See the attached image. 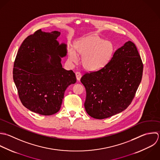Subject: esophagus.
<instances>
[{
  "label": "esophagus",
  "instance_id": "esophagus-1",
  "mask_svg": "<svg viewBox=\"0 0 160 160\" xmlns=\"http://www.w3.org/2000/svg\"><path fill=\"white\" fill-rule=\"evenodd\" d=\"M75 75H76V78H77V80H80L82 77V73L79 72H77L75 73Z\"/></svg>",
  "mask_w": 160,
  "mask_h": 160
}]
</instances>
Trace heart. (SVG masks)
<instances>
[{
    "label": "heart",
    "instance_id": "b5f03b06",
    "mask_svg": "<svg viewBox=\"0 0 160 160\" xmlns=\"http://www.w3.org/2000/svg\"><path fill=\"white\" fill-rule=\"evenodd\" d=\"M77 53L82 56V64L88 70H97L105 67L111 60L115 51L113 43L105 41L100 37L92 35L77 41L74 45ZM74 49L68 50V57L72 62L77 58Z\"/></svg>",
    "mask_w": 160,
    "mask_h": 160
}]
</instances>
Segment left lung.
<instances>
[{
  "label": "left lung",
  "instance_id": "obj_1",
  "mask_svg": "<svg viewBox=\"0 0 160 160\" xmlns=\"http://www.w3.org/2000/svg\"><path fill=\"white\" fill-rule=\"evenodd\" d=\"M143 69L137 47L128 41L115 51L105 67L86 73L80 81L87 92V113L94 118L104 119L125 110L135 96Z\"/></svg>",
  "mask_w": 160,
  "mask_h": 160
}]
</instances>
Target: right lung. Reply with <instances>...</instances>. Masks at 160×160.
<instances>
[{
    "instance_id": "add662e5",
    "label": "right lung",
    "mask_w": 160,
    "mask_h": 160,
    "mask_svg": "<svg viewBox=\"0 0 160 160\" xmlns=\"http://www.w3.org/2000/svg\"><path fill=\"white\" fill-rule=\"evenodd\" d=\"M60 32L37 30L20 45L13 64V78L22 105L29 110L52 115L61 107L67 88L76 81L75 73L62 68L67 45L59 44Z\"/></svg>"
}]
</instances>
